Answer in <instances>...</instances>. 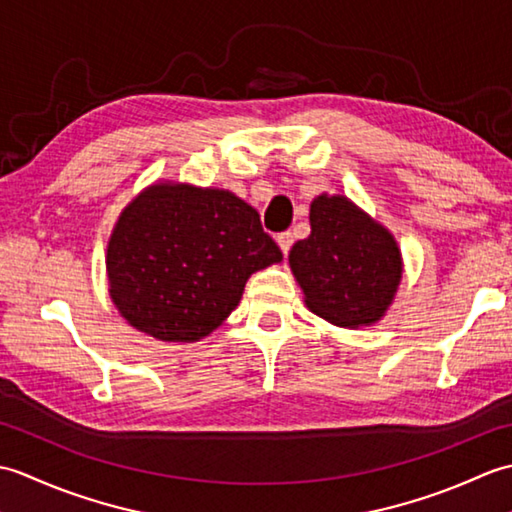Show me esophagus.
<instances>
[{
	"mask_svg": "<svg viewBox=\"0 0 512 512\" xmlns=\"http://www.w3.org/2000/svg\"><path fill=\"white\" fill-rule=\"evenodd\" d=\"M292 242H295V235H292L290 231H284V233L277 235V244H279L281 253H284V255H288V250L292 248Z\"/></svg>",
	"mask_w": 512,
	"mask_h": 512,
	"instance_id": "esophagus-1",
	"label": "esophagus"
}]
</instances>
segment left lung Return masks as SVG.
I'll use <instances>...</instances> for the list:
<instances>
[{
	"label": "left lung",
	"mask_w": 512,
	"mask_h": 512,
	"mask_svg": "<svg viewBox=\"0 0 512 512\" xmlns=\"http://www.w3.org/2000/svg\"><path fill=\"white\" fill-rule=\"evenodd\" d=\"M310 226L288 255L308 308L341 328L378 321L402 275L396 239L343 195H319Z\"/></svg>",
	"instance_id": "obj_1"
}]
</instances>
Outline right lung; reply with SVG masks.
Segmentation results:
<instances>
[{
	"mask_svg": "<svg viewBox=\"0 0 512 512\" xmlns=\"http://www.w3.org/2000/svg\"><path fill=\"white\" fill-rule=\"evenodd\" d=\"M281 257L259 213L237 195L154 184L121 213L110 237V295L136 330L191 343L237 308L255 270Z\"/></svg>",
	"mask_w": 512,
	"mask_h": 512,
	"instance_id": "add662e5",
	"label": "right lung"
}]
</instances>
